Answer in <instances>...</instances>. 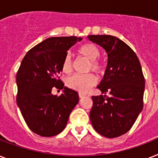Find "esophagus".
<instances>
[{
  "mask_svg": "<svg viewBox=\"0 0 158 158\" xmlns=\"http://www.w3.org/2000/svg\"><path fill=\"white\" fill-rule=\"evenodd\" d=\"M79 98H84V94H79Z\"/></svg>",
  "mask_w": 158,
  "mask_h": 158,
  "instance_id": "obj_1",
  "label": "esophagus"
}]
</instances>
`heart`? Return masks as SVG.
Returning <instances> with one entry per match:
<instances>
[{
    "label": "heart",
    "mask_w": 158,
    "mask_h": 158,
    "mask_svg": "<svg viewBox=\"0 0 158 158\" xmlns=\"http://www.w3.org/2000/svg\"><path fill=\"white\" fill-rule=\"evenodd\" d=\"M77 52L80 56L89 60V66H88L89 71L93 70L97 74H103L105 71V66L103 63L98 59L101 56V52L96 45L93 43H85L80 46L78 48ZM60 67L62 71L65 74H68L72 70L73 61L69 53L64 55V56L63 57ZM96 82V77L93 74H87L84 75L74 74L67 79L66 84L69 89H74L79 93H86L94 85H95Z\"/></svg>",
    "instance_id": "obj_1"
}]
</instances>
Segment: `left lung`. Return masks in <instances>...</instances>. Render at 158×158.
<instances>
[{
	"mask_svg": "<svg viewBox=\"0 0 158 158\" xmlns=\"http://www.w3.org/2000/svg\"><path fill=\"white\" fill-rule=\"evenodd\" d=\"M89 39L107 53V66L98 89L110 95L92 97L90 120L104 137H119L131 129L143 107L145 79L142 67L135 52L119 38L90 35Z\"/></svg>",
	"mask_w": 158,
	"mask_h": 158,
	"instance_id": "8db88e82",
	"label": "left lung"
}]
</instances>
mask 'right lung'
Listing matches in <instances>:
<instances>
[{"instance_id":"obj_1","label":"right lung","mask_w":158,"mask_h":158,"mask_svg":"<svg viewBox=\"0 0 158 158\" xmlns=\"http://www.w3.org/2000/svg\"><path fill=\"white\" fill-rule=\"evenodd\" d=\"M82 38H49L28 51L16 75L17 105L26 124L43 137L58 135L66 126L69 115L79 102V94L64 87L60 79L61 60L67 51ZM53 87L64 89L53 95Z\"/></svg>"}]
</instances>
